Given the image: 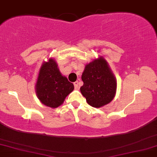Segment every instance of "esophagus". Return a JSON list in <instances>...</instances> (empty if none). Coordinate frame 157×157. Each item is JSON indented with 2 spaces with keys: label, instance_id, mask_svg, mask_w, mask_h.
Returning a JSON list of instances; mask_svg holds the SVG:
<instances>
[{
  "label": "esophagus",
  "instance_id": "obj_1",
  "mask_svg": "<svg viewBox=\"0 0 157 157\" xmlns=\"http://www.w3.org/2000/svg\"><path fill=\"white\" fill-rule=\"evenodd\" d=\"M74 86H75V89H79V88H80V86H79V81H76V82H74Z\"/></svg>",
  "mask_w": 157,
  "mask_h": 157
}]
</instances>
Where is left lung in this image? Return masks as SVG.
<instances>
[{
    "mask_svg": "<svg viewBox=\"0 0 157 157\" xmlns=\"http://www.w3.org/2000/svg\"><path fill=\"white\" fill-rule=\"evenodd\" d=\"M81 78L83 86L80 87V91L88 104L92 107H102L114 98L117 80L108 62L102 57L86 64Z\"/></svg>",
    "mask_w": 157,
    "mask_h": 157,
    "instance_id": "1",
    "label": "left lung"
}]
</instances>
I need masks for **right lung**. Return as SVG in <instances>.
Returning <instances> with one entry per match:
<instances>
[{
	"instance_id": "1",
	"label": "right lung",
	"mask_w": 157,
	"mask_h": 157,
	"mask_svg": "<svg viewBox=\"0 0 157 157\" xmlns=\"http://www.w3.org/2000/svg\"><path fill=\"white\" fill-rule=\"evenodd\" d=\"M75 87L67 77L63 76L55 59L43 63L35 85L37 98L45 105L55 109L63 103Z\"/></svg>"
}]
</instances>
